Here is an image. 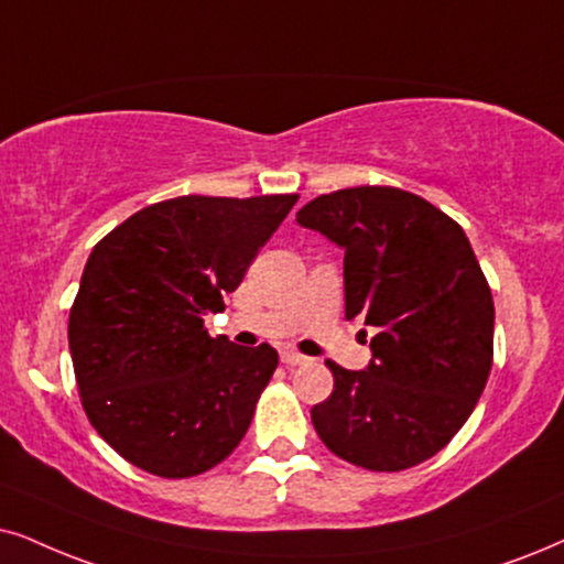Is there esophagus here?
Listing matches in <instances>:
<instances>
[{
    "label": "esophagus",
    "mask_w": 564,
    "mask_h": 564,
    "mask_svg": "<svg viewBox=\"0 0 564 564\" xmlns=\"http://www.w3.org/2000/svg\"><path fill=\"white\" fill-rule=\"evenodd\" d=\"M281 361H283V365H286V367H302V365H306V361H310V359H306V356H302V354H296V351H283V354H281Z\"/></svg>",
    "instance_id": "34e87169"
}]
</instances>
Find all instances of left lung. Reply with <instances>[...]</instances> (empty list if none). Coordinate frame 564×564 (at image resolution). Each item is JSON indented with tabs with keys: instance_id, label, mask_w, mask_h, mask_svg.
Returning <instances> with one entry per match:
<instances>
[{
	"instance_id": "1",
	"label": "left lung",
	"mask_w": 564,
	"mask_h": 564,
	"mask_svg": "<svg viewBox=\"0 0 564 564\" xmlns=\"http://www.w3.org/2000/svg\"><path fill=\"white\" fill-rule=\"evenodd\" d=\"M296 220L344 249L346 317L377 330L367 369L327 361L333 393L312 409L319 440L369 471L432 458L471 416L495 354V302L471 241L398 187L319 195Z\"/></svg>"
}]
</instances>
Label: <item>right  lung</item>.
Returning a JSON list of instances; mask_svg holds the SVG:
<instances>
[{
  "label": "right lung",
  "instance_id": "right-lung-1",
  "mask_svg": "<svg viewBox=\"0 0 564 564\" xmlns=\"http://www.w3.org/2000/svg\"><path fill=\"white\" fill-rule=\"evenodd\" d=\"M299 195H184L93 247L69 310V354L96 432L142 471L187 479L229 458L278 367L273 346L210 338Z\"/></svg>",
  "mask_w": 564,
  "mask_h": 564
}]
</instances>
